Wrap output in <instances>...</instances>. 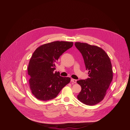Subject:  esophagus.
Instances as JSON below:
<instances>
[{
    "instance_id": "34e87169",
    "label": "esophagus",
    "mask_w": 130,
    "mask_h": 130,
    "mask_svg": "<svg viewBox=\"0 0 130 130\" xmlns=\"http://www.w3.org/2000/svg\"><path fill=\"white\" fill-rule=\"evenodd\" d=\"M71 82L74 83H77V80L76 79H71Z\"/></svg>"
}]
</instances>
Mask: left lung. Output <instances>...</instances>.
<instances>
[{
  "instance_id": "1",
  "label": "left lung",
  "mask_w": 130,
  "mask_h": 130,
  "mask_svg": "<svg viewBox=\"0 0 130 130\" xmlns=\"http://www.w3.org/2000/svg\"><path fill=\"white\" fill-rule=\"evenodd\" d=\"M75 46L81 53L89 78L77 81L81 86L78 99L88 105H94L104 98L113 80L110 59L101 48L87 43L76 42Z\"/></svg>"
}]
</instances>
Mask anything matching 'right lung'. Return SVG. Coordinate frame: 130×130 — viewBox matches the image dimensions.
Masks as SVG:
<instances>
[{"mask_svg": "<svg viewBox=\"0 0 130 130\" xmlns=\"http://www.w3.org/2000/svg\"><path fill=\"white\" fill-rule=\"evenodd\" d=\"M73 42L55 41L43 44L33 52L28 67L31 91L39 100L46 101L56 97L61 89L70 81L54 72L55 63L61 55L72 47Z\"/></svg>", "mask_w": 130, "mask_h": 130, "instance_id": "obj_1", "label": "right lung"}]
</instances>
